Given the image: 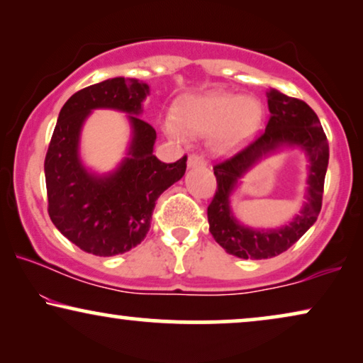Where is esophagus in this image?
<instances>
[{"label":"esophagus","instance_id":"obj_1","mask_svg":"<svg viewBox=\"0 0 363 363\" xmlns=\"http://www.w3.org/2000/svg\"><path fill=\"white\" fill-rule=\"evenodd\" d=\"M206 162L205 158L200 155H190L188 157V168H195V167H205Z\"/></svg>","mask_w":363,"mask_h":363}]
</instances>
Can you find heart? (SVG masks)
<instances>
[{
    "instance_id": "obj_1",
    "label": "heart",
    "mask_w": 363,
    "mask_h": 363,
    "mask_svg": "<svg viewBox=\"0 0 363 363\" xmlns=\"http://www.w3.org/2000/svg\"><path fill=\"white\" fill-rule=\"evenodd\" d=\"M262 116V104L256 97L210 92L185 99L177 108V122L167 118L163 128L168 137L177 140L183 137V132L190 135L210 133L208 143L211 150L228 153L259 130Z\"/></svg>"
}]
</instances>
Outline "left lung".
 I'll return each instance as SVG.
<instances>
[{
    "mask_svg": "<svg viewBox=\"0 0 363 363\" xmlns=\"http://www.w3.org/2000/svg\"><path fill=\"white\" fill-rule=\"evenodd\" d=\"M271 117L266 130L235 155L213 167L218 190L208 206V223L215 241L230 255L241 259H269L289 250L314 225L322 206V193L329 143L319 117L299 99L269 89L266 92ZM282 150H301L308 158L305 203L300 213L277 228H252L237 220L230 208V196L240 178L262 157Z\"/></svg>",
    "mask_w": 363,
    "mask_h": 363,
    "instance_id": "left-lung-1",
    "label": "left lung"
}]
</instances>
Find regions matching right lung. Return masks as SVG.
Returning a JSON list of instances; mask_svg holds the SVG:
<instances>
[{
    "label": "right lung",
    "instance_id": "obj_1",
    "mask_svg": "<svg viewBox=\"0 0 363 363\" xmlns=\"http://www.w3.org/2000/svg\"><path fill=\"white\" fill-rule=\"evenodd\" d=\"M148 84L112 77L69 97L49 143L44 175L54 226L82 251L108 257L140 245L150 230L155 201L185 175L186 157L163 163L153 155L157 132L142 121ZM97 108L128 113L131 142L112 172L89 171L80 158V133Z\"/></svg>",
    "mask_w": 363,
    "mask_h": 363
}]
</instances>
